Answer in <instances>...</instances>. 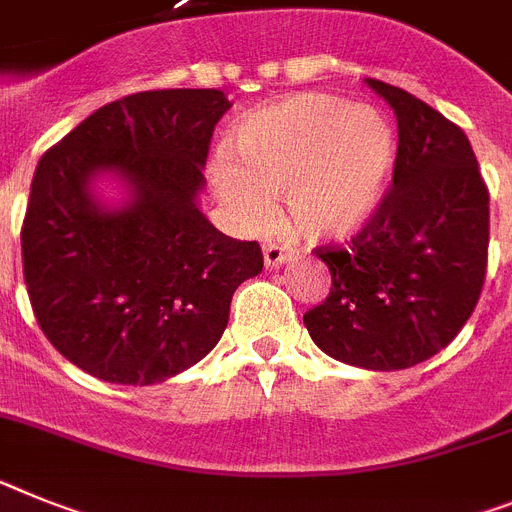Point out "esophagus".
I'll return each mask as SVG.
<instances>
[{
  "label": "esophagus",
  "instance_id": "34e87169",
  "mask_svg": "<svg viewBox=\"0 0 512 512\" xmlns=\"http://www.w3.org/2000/svg\"><path fill=\"white\" fill-rule=\"evenodd\" d=\"M290 259V251H287L285 246H279V243H274V240H266L264 243V264L266 266H279L285 264V261Z\"/></svg>",
  "mask_w": 512,
  "mask_h": 512
}]
</instances>
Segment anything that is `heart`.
<instances>
[{
	"mask_svg": "<svg viewBox=\"0 0 512 512\" xmlns=\"http://www.w3.org/2000/svg\"><path fill=\"white\" fill-rule=\"evenodd\" d=\"M243 168L220 157L217 191L248 225H266L269 194H285L292 225L308 238H344L381 207L399 137L381 111L334 95H298L253 113L238 129Z\"/></svg>",
	"mask_w": 512,
	"mask_h": 512,
	"instance_id": "obj_1",
	"label": "heart"
}]
</instances>
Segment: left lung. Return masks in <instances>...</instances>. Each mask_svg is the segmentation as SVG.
<instances>
[{
	"mask_svg": "<svg viewBox=\"0 0 512 512\" xmlns=\"http://www.w3.org/2000/svg\"><path fill=\"white\" fill-rule=\"evenodd\" d=\"M399 124L393 181L344 246H321L331 290L303 316L329 357L404 370L438 355L474 313L487 274L489 191L461 126L412 93L368 80Z\"/></svg>",
	"mask_w": 512,
	"mask_h": 512,
	"instance_id": "obj_1",
	"label": "left lung"
}]
</instances>
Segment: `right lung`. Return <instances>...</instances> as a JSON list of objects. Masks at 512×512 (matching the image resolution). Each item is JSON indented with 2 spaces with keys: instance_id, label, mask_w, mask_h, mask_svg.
Wrapping results in <instances>:
<instances>
[{
  "instance_id": "add662e5",
  "label": "right lung",
  "mask_w": 512,
  "mask_h": 512,
  "mask_svg": "<svg viewBox=\"0 0 512 512\" xmlns=\"http://www.w3.org/2000/svg\"><path fill=\"white\" fill-rule=\"evenodd\" d=\"M222 90H147L98 108L33 176L20 243L46 339L100 381L150 386L220 342L240 282L264 269L256 240L220 233L196 207ZM132 189L103 210L89 181Z\"/></svg>"
}]
</instances>
